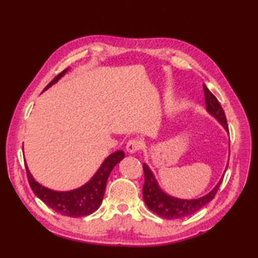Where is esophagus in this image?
I'll list each match as a JSON object with an SVG mask.
<instances>
[{"label":"esophagus","mask_w":258,"mask_h":258,"mask_svg":"<svg viewBox=\"0 0 258 258\" xmlns=\"http://www.w3.org/2000/svg\"><path fill=\"white\" fill-rule=\"evenodd\" d=\"M140 149H141V142L137 139L130 140L127 145H126V150H127L130 154H135V152L139 151Z\"/></svg>","instance_id":"esophagus-1"}]
</instances>
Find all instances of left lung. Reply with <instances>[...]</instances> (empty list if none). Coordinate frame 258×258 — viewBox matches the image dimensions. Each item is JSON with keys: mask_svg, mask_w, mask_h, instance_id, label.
Masks as SVG:
<instances>
[{"mask_svg": "<svg viewBox=\"0 0 258 258\" xmlns=\"http://www.w3.org/2000/svg\"><path fill=\"white\" fill-rule=\"evenodd\" d=\"M204 92H205V102H206V110L215 118L218 123L223 126L224 130L229 133L228 123H226L225 113L222 109L220 102L217 101L211 91L207 89L206 85H203ZM228 169L226 166L225 171ZM224 171V173H225ZM143 172H145V185H143L142 194L145 203L150 209L157 215L166 218V220H175V218H182L185 216L192 215L196 212H198L200 208H203L205 205H207L213 198L215 197L216 192L220 187L223 176L218 181L215 187L208 192L207 195L203 196V197L196 198V199H180L173 196L166 194V192L159 186L158 182H157L156 177L152 173L149 166L147 164H143Z\"/></svg>", "mask_w": 258, "mask_h": 258, "instance_id": "1", "label": "left lung"}]
</instances>
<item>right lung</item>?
Returning <instances> with one entry per match:
<instances>
[{"instance_id": "right-lung-1", "label": "right lung", "mask_w": 258, "mask_h": 258, "mask_svg": "<svg viewBox=\"0 0 258 258\" xmlns=\"http://www.w3.org/2000/svg\"><path fill=\"white\" fill-rule=\"evenodd\" d=\"M68 72V68L61 72L49 85L45 87V90L49 89L53 84H55L64 74ZM125 157L123 150L115 151L113 154L109 155L103 163L100 166L99 169L95 172L94 175L91 177L89 182H86L84 185H82L77 189L71 191H55L51 190L49 187H45L38 183L30 174L28 166L26 165V172L29 185L35 195L40 198L46 206L53 209L56 213L64 216L71 217H81L87 216L90 214L94 213L100 207L102 203L104 190H106L107 180L112 168L119 163Z\"/></svg>"}]
</instances>
